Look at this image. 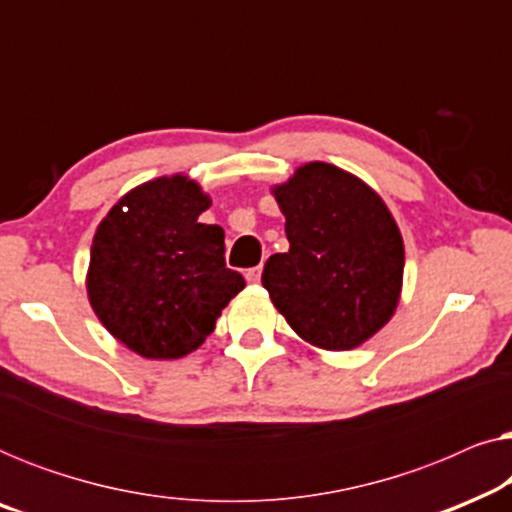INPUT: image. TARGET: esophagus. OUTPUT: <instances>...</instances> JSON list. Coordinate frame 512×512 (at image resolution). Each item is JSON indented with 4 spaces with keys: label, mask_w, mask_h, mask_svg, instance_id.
<instances>
[{
    "label": "esophagus",
    "mask_w": 512,
    "mask_h": 512,
    "mask_svg": "<svg viewBox=\"0 0 512 512\" xmlns=\"http://www.w3.org/2000/svg\"><path fill=\"white\" fill-rule=\"evenodd\" d=\"M261 272H263L261 265H256V268H249V270H247V282H249V284H258V282H261Z\"/></svg>",
    "instance_id": "1"
}]
</instances>
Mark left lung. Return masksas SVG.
Segmentation results:
<instances>
[{"instance_id":"left-lung-1","label":"left lung","mask_w":512,"mask_h":512,"mask_svg":"<svg viewBox=\"0 0 512 512\" xmlns=\"http://www.w3.org/2000/svg\"><path fill=\"white\" fill-rule=\"evenodd\" d=\"M289 251L268 258L261 282L293 331L347 352L394 317L405 249L384 200L331 163H305L272 186Z\"/></svg>"}]
</instances>
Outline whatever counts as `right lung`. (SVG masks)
I'll return each instance as SVG.
<instances>
[{
	"label": "right lung",
	"instance_id": "obj_1",
	"mask_svg": "<svg viewBox=\"0 0 512 512\" xmlns=\"http://www.w3.org/2000/svg\"><path fill=\"white\" fill-rule=\"evenodd\" d=\"M212 200L186 174L125 193L95 230L86 275L102 326L144 359H181L244 289L226 268L223 228L200 223Z\"/></svg>",
	"mask_w": 512,
	"mask_h": 512
}]
</instances>
